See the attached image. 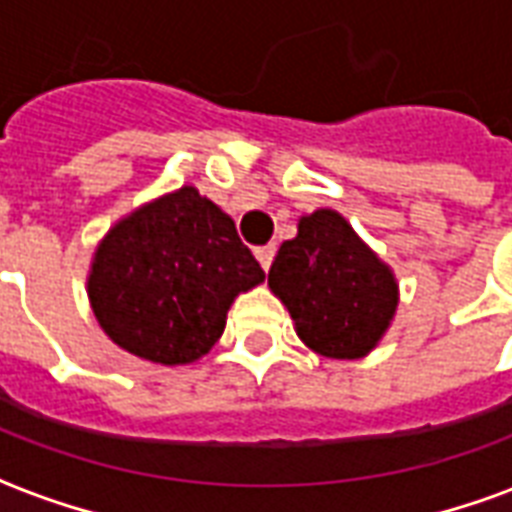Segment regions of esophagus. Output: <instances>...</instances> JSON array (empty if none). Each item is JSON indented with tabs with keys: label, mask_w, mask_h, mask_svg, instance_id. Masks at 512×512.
Returning a JSON list of instances; mask_svg holds the SVG:
<instances>
[{
	"label": "esophagus",
	"mask_w": 512,
	"mask_h": 512,
	"mask_svg": "<svg viewBox=\"0 0 512 512\" xmlns=\"http://www.w3.org/2000/svg\"><path fill=\"white\" fill-rule=\"evenodd\" d=\"M273 255H276V247H273V244H265V247H257V249H255L257 263L263 265V271H268V268H271Z\"/></svg>",
	"instance_id": "34e87169"
}]
</instances>
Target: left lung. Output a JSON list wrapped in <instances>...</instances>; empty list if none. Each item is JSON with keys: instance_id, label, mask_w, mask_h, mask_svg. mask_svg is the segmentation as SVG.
<instances>
[{"instance_id": "1", "label": "left lung", "mask_w": 512, "mask_h": 512, "mask_svg": "<svg viewBox=\"0 0 512 512\" xmlns=\"http://www.w3.org/2000/svg\"><path fill=\"white\" fill-rule=\"evenodd\" d=\"M268 287L290 311L295 333L327 360H362L392 327L400 284L349 220L317 209L298 220L268 271Z\"/></svg>"}]
</instances>
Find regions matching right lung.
<instances>
[{
    "label": "right lung",
    "instance_id": "right-lung-1",
    "mask_svg": "<svg viewBox=\"0 0 512 512\" xmlns=\"http://www.w3.org/2000/svg\"><path fill=\"white\" fill-rule=\"evenodd\" d=\"M265 282L220 206L182 185L112 225L88 271L93 317L139 360L177 368L209 354L241 292Z\"/></svg>",
    "mask_w": 512,
    "mask_h": 512
}]
</instances>
